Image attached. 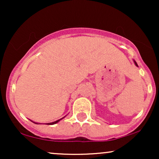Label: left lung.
I'll return each instance as SVG.
<instances>
[{"mask_svg":"<svg viewBox=\"0 0 159 159\" xmlns=\"http://www.w3.org/2000/svg\"><path fill=\"white\" fill-rule=\"evenodd\" d=\"M134 64H135V65L137 66H138V64H137V63H136V62H135V61H134Z\"/></svg>","mask_w":159,"mask_h":159,"instance_id":"1","label":"left lung"}]
</instances>
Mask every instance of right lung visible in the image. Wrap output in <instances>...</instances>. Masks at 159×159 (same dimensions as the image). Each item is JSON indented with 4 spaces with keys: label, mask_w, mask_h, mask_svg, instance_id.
Listing matches in <instances>:
<instances>
[{
    "label": "right lung",
    "mask_w": 159,
    "mask_h": 159,
    "mask_svg": "<svg viewBox=\"0 0 159 159\" xmlns=\"http://www.w3.org/2000/svg\"><path fill=\"white\" fill-rule=\"evenodd\" d=\"M64 117H65V116H64ZM64 117H63V118H61V119H60V120H57V121H55V122H53V123H47V124H48V125H54V124H56L57 123H58V122H59L60 120H61L62 119H63V118H64ZM34 123L38 124V123Z\"/></svg>",
    "instance_id": "obj_1"
}]
</instances>
